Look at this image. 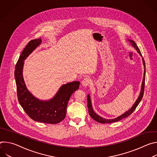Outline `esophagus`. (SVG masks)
<instances>
[{
    "mask_svg": "<svg viewBox=\"0 0 157 157\" xmlns=\"http://www.w3.org/2000/svg\"><path fill=\"white\" fill-rule=\"evenodd\" d=\"M92 83V81L91 79H89V78H84L82 81H81V84L84 86H89V84H91Z\"/></svg>",
    "mask_w": 157,
    "mask_h": 157,
    "instance_id": "34e87169",
    "label": "esophagus"
}]
</instances>
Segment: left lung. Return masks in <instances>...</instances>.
Returning a JSON list of instances; mask_svg holds the SVG:
<instances>
[{
	"label": "left lung",
	"mask_w": 157,
	"mask_h": 157,
	"mask_svg": "<svg viewBox=\"0 0 157 157\" xmlns=\"http://www.w3.org/2000/svg\"><path fill=\"white\" fill-rule=\"evenodd\" d=\"M128 41H129L131 43L132 45L135 48V49L139 52V53L142 56V54L140 53V51L139 48V47H137V45L136 44V43H135V41L131 40H128ZM143 60V63L144 65V78H143V81H142V87H141V91H140V95L138 98V99H137V101H136V102L134 103V104L133 105V106L131 107V109H130L128 110H127L126 113H125L124 114H123L122 115L119 116L117 118L113 119H106L104 118L101 117V116H99V115H98L97 114H96L93 109L92 107V104H91V97L89 96V94L87 95V108H88V110H89V114L90 115V116L96 121H97L99 123H102V124H106V123H112V122H117L119 121L122 120V119H124L125 117H127L128 116H129L135 110V109H136V107H137V105H139V102L141 101L143 96H144V88H145V61L144 59L142 58Z\"/></svg>",
	"instance_id": "8db88e82"
}]
</instances>
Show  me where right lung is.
I'll list each match as a JSON object with an SVG mask.
<instances>
[{"instance_id": "add662e5", "label": "right lung", "mask_w": 157, "mask_h": 157, "mask_svg": "<svg viewBox=\"0 0 157 157\" xmlns=\"http://www.w3.org/2000/svg\"><path fill=\"white\" fill-rule=\"evenodd\" d=\"M41 42V38L29 41L16 64L14 74L17 97L20 104L32 119L42 123L55 124L64 119L70 98L79 88L80 82L73 81L63 84L56 95L48 101L39 100L29 92L22 75L24 61L40 45Z\"/></svg>"}]
</instances>
